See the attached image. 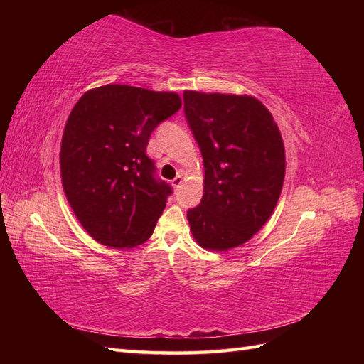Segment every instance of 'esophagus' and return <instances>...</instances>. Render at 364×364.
Masks as SVG:
<instances>
[{
  "mask_svg": "<svg viewBox=\"0 0 364 364\" xmlns=\"http://www.w3.org/2000/svg\"><path fill=\"white\" fill-rule=\"evenodd\" d=\"M181 183H182V176H176V178L171 181V185H173L174 190H178Z\"/></svg>",
  "mask_w": 364,
  "mask_h": 364,
  "instance_id": "1",
  "label": "esophagus"
}]
</instances>
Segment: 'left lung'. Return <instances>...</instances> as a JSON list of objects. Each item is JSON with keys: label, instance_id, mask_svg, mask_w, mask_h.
Wrapping results in <instances>:
<instances>
[{"label": "left lung", "instance_id": "obj_1", "mask_svg": "<svg viewBox=\"0 0 364 364\" xmlns=\"http://www.w3.org/2000/svg\"><path fill=\"white\" fill-rule=\"evenodd\" d=\"M183 103L205 167L202 200L186 218L197 245L226 252L255 235L277 206L284 141L269 109L252 95L183 91Z\"/></svg>", "mask_w": 364, "mask_h": 364}]
</instances>
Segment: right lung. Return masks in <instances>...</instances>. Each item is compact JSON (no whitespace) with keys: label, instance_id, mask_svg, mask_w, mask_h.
Returning <instances> with one entry per match:
<instances>
[{"label":"right lung","instance_id":"1","mask_svg":"<svg viewBox=\"0 0 364 364\" xmlns=\"http://www.w3.org/2000/svg\"><path fill=\"white\" fill-rule=\"evenodd\" d=\"M181 106L179 94L129 85L94 87L74 105L60 144L62 186L98 243L135 247L151 237L171 188L155 179L146 149Z\"/></svg>","mask_w":364,"mask_h":364}]
</instances>
